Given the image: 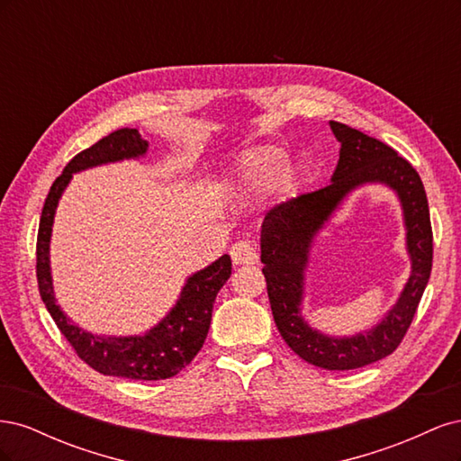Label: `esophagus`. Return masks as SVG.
<instances>
[{"label": "esophagus", "mask_w": 461, "mask_h": 461, "mask_svg": "<svg viewBox=\"0 0 461 461\" xmlns=\"http://www.w3.org/2000/svg\"><path fill=\"white\" fill-rule=\"evenodd\" d=\"M230 258H232L234 265H254V263H258L259 256H258V249L252 242L240 240V242L232 244Z\"/></svg>", "instance_id": "obj_1"}]
</instances>
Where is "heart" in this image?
Returning <instances> with one entry per match:
<instances>
[{
    "label": "heart",
    "mask_w": 461,
    "mask_h": 461,
    "mask_svg": "<svg viewBox=\"0 0 461 461\" xmlns=\"http://www.w3.org/2000/svg\"><path fill=\"white\" fill-rule=\"evenodd\" d=\"M286 163V151L278 146H256L246 149L230 175L232 188L242 196H258L273 185L283 190L294 188L298 169Z\"/></svg>",
    "instance_id": "b5f03b06"
}]
</instances>
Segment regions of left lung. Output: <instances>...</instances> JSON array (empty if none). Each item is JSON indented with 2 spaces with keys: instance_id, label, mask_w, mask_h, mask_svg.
Masks as SVG:
<instances>
[{
  "instance_id": "left-lung-1",
  "label": "left lung",
  "mask_w": 461,
  "mask_h": 461,
  "mask_svg": "<svg viewBox=\"0 0 461 461\" xmlns=\"http://www.w3.org/2000/svg\"><path fill=\"white\" fill-rule=\"evenodd\" d=\"M330 129L340 142L332 183L269 209L261 225V263L273 319L285 342L315 367L350 371L390 356L406 337L430 276L432 229L423 183L408 159L348 124L330 121ZM366 182H383L399 194L412 276L383 324L352 339H332L310 330L299 315L303 269L314 232L348 191Z\"/></svg>"
}]
</instances>
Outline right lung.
<instances>
[{
  "instance_id": "1",
  "label": "right lung",
  "mask_w": 461,
  "mask_h": 461,
  "mask_svg": "<svg viewBox=\"0 0 461 461\" xmlns=\"http://www.w3.org/2000/svg\"><path fill=\"white\" fill-rule=\"evenodd\" d=\"M146 148L148 142L142 140L136 129H121L77 153L67 163L63 173L51 185L44 209H41L36 242V276L40 296L55 325L85 364L102 375L124 376L134 381H161L183 371L202 350L209 323H212L217 292L232 273L229 256L219 258L209 267L192 275L171 313L142 337H94L73 325L55 303L50 275V236L55 207L73 173L94 165L138 158L146 153Z\"/></svg>"
}]
</instances>
